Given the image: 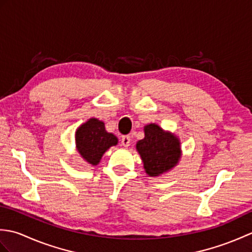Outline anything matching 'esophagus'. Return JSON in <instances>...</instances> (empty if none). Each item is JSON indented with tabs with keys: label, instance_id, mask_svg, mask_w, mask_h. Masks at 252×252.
Returning <instances> with one entry per match:
<instances>
[{
	"label": "esophagus",
	"instance_id": "34e87169",
	"mask_svg": "<svg viewBox=\"0 0 252 252\" xmlns=\"http://www.w3.org/2000/svg\"><path fill=\"white\" fill-rule=\"evenodd\" d=\"M131 143V136L130 135H125L121 137V145L125 146V147H127L130 145Z\"/></svg>",
	"mask_w": 252,
	"mask_h": 252
}]
</instances>
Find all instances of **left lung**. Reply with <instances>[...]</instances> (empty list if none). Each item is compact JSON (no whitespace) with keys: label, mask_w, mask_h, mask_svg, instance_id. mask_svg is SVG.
Returning a JSON list of instances; mask_svg holds the SVG:
<instances>
[{"label":"left lung","mask_w":252,"mask_h":252,"mask_svg":"<svg viewBox=\"0 0 252 252\" xmlns=\"http://www.w3.org/2000/svg\"><path fill=\"white\" fill-rule=\"evenodd\" d=\"M144 131L145 137L137 142L136 149L141 155L146 173L158 176L178 163L181 157L180 142L157 125H148Z\"/></svg>","instance_id":"1"}]
</instances>
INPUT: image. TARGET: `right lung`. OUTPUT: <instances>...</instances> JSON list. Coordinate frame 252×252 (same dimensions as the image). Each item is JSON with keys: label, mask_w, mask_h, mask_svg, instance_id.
I'll list each match as a JSON object with an SVG mask.
<instances>
[{"label": "right lung", "mask_w": 252, "mask_h": 252, "mask_svg": "<svg viewBox=\"0 0 252 252\" xmlns=\"http://www.w3.org/2000/svg\"><path fill=\"white\" fill-rule=\"evenodd\" d=\"M77 149L83 159L96 165L109 147L117 145L118 138L105 130L104 122L92 118L76 132Z\"/></svg>", "instance_id": "add662e5"}]
</instances>
